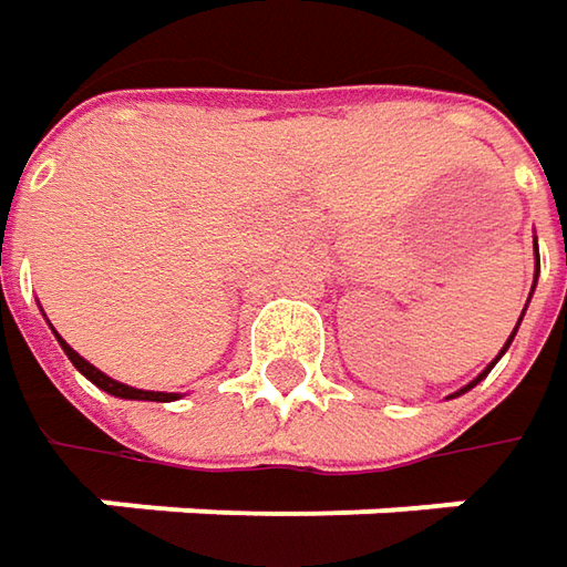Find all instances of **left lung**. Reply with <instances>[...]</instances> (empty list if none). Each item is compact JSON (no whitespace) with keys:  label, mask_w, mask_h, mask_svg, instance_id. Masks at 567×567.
Returning a JSON list of instances; mask_svg holds the SVG:
<instances>
[{"label":"left lung","mask_w":567,"mask_h":567,"mask_svg":"<svg viewBox=\"0 0 567 567\" xmlns=\"http://www.w3.org/2000/svg\"><path fill=\"white\" fill-rule=\"evenodd\" d=\"M534 246H536V239H534ZM536 277H539V251H536ZM534 287H536V280H534ZM534 287H530V296H534ZM530 296H527V302H530ZM524 312H527V306H524ZM524 312H520V318H524ZM520 318H517V328H520ZM517 328H514L512 331V338L505 340V347H502V350H498V357H495V360L489 362V365H486V369H483V372H480V375H476V379L470 381V384H464V388H461V391H454V394H451V398H461V394H467L470 388H476V384H480V381L486 379V375H489L492 372V365H495V362L502 360V357H505V353H508V347H512V340H514V334H517Z\"/></svg>","instance_id":"8db88e82"}]
</instances>
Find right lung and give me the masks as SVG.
<instances>
[{
	"label": "right lung",
	"mask_w": 567,
	"mask_h": 567,
	"mask_svg": "<svg viewBox=\"0 0 567 567\" xmlns=\"http://www.w3.org/2000/svg\"><path fill=\"white\" fill-rule=\"evenodd\" d=\"M55 334V331H53ZM55 340H59V347L65 350V357L72 360V365H75L78 372L84 375L87 381H94L100 391H106V394H113V398H122V401H157V403H169V401H179V394H166V391H142V388H132V384H122V381L110 379L106 372H100L97 365H91V362L84 360L81 353H75L65 340L55 334Z\"/></svg>",
	"instance_id": "1"
}]
</instances>
